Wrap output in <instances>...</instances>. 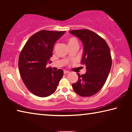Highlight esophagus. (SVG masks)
Masks as SVG:
<instances>
[{"instance_id": "34e87169", "label": "esophagus", "mask_w": 132, "mask_h": 132, "mask_svg": "<svg viewBox=\"0 0 132 132\" xmlns=\"http://www.w3.org/2000/svg\"><path fill=\"white\" fill-rule=\"evenodd\" d=\"M69 73V71H67V70H64V74H68V73Z\"/></svg>"}]
</instances>
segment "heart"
Returning <instances> with one entry per match:
<instances>
[{"mask_svg":"<svg viewBox=\"0 0 132 132\" xmlns=\"http://www.w3.org/2000/svg\"><path fill=\"white\" fill-rule=\"evenodd\" d=\"M67 41H68V44L69 46L71 45L75 44H78V41L76 39V38H75V37H69L67 39Z\"/></svg>","mask_w":132,"mask_h":132,"instance_id":"obj_1","label":"heart"}]
</instances>
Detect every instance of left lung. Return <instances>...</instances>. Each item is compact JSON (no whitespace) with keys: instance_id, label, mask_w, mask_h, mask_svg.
Wrapping results in <instances>:
<instances>
[{"instance_id":"obj_1","label":"left lung","mask_w":132,"mask_h":132,"mask_svg":"<svg viewBox=\"0 0 132 132\" xmlns=\"http://www.w3.org/2000/svg\"><path fill=\"white\" fill-rule=\"evenodd\" d=\"M69 32L82 42L81 63L85 64L87 69L84 75L77 73L79 79L72 87L81 97H90L101 90L108 76L112 66L110 49L106 41L92 31L82 29Z\"/></svg>"}]
</instances>
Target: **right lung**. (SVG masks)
<instances>
[{
	"instance_id": "obj_1",
	"label": "right lung",
	"mask_w": 132,
	"mask_h": 132,
	"mask_svg": "<svg viewBox=\"0 0 132 132\" xmlns=\"http://www.w3.org/2000/svg\"><path fill=\"white\" fill-rule=\"evenodd\" d=\"M65 31L41 30L32 35L19 58L20 74L28 90L40 97L51 95L56 90L63 71L46 67L51 63L54 44Z\"/></svg>"
}]
</instances>
